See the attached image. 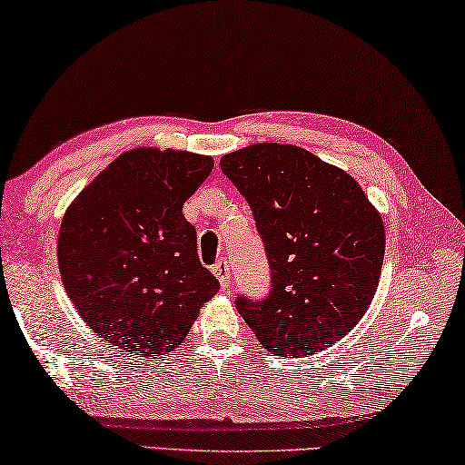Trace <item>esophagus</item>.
I'll return each mask as SVG.
<instances>
[{"label":"esophagus","mask_w":465,"mask_h":465,"mask_svg":"<svg viewBox=\"0 0 465 465\" xmlns=\"http://www.w3.org/2000/svg\"><path fill=\"white\" fill-rule=\"evenodd\" d=\"M212 272H214V276L218 278L220 286L224 288V291H231V265H228V262L224 260H218L214 265H212Z\"/></svg>","instance_id":"34e87169"}]
</instances>
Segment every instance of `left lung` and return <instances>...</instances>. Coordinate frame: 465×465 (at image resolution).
<instances>
[{"mask_svg": "<svg viewBox=\"0 0 465 465\" xmlns=\"http://www.w3.org/2000/svg\"><path fill=\"white\" fill-rule=\"evenodd\" d=\"M245 197L270 263L263 299L237 311L268 352L307 356L336 344L367 313L385 255L381 216L359 183L288 143L220 158Z\"/></svg>", "mask_w": 465, "mask_h": 465, "instance_id": "8db88e82", "label": "left lung"}]
</instances>
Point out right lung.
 Here are the masks:
<instances>
[{
    "instance_id": "obj_1",
    "label": "right lung",
    "mask_w": 465,
    "mask_h": 465,
    "mask_svg": "<svg viewBox=\"0 0 465 465\" xmlns=\"http://www.w3.org/2000/svg\"><path fill=\"white\" fill-rule=\"evenodd\" d=\"M212 169L210 156L192 152L129 150L61 223L57 260L67 296L90 330L140 359L179 348L220 288L183 216Z\"/></svg>"
}]
</instances>
